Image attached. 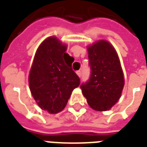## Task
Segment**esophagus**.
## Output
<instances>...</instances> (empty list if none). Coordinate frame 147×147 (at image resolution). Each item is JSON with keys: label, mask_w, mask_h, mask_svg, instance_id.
Wrapping results in <instances>:
<instances>
[{"label": "esophagus", "mask_w": 147, "mask_h": 147, "mask_svg": "<svg viewBox=\"0 0 147 147\" xmlns=\"http://www.w3.org/2000/svg\"><path fill=\"white\" fill-rule=\"evenodd\" d=\"M76 74H77L79 77H81V75H82V74H81V71H76Z\"/></svg>", "instance_id": "34e87169"}]
</instances>
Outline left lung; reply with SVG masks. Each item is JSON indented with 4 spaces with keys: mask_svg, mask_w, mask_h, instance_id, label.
Returning a JSON list of instances; mask_svg holds the SVG:
<instances>
[{
    "mask_svg": "<svg viewBox=\"0 0 147 147\" xmlns=\"http://www.w3.org/2000/svg\"><path fill=\"white\" fill-rule=\"evenodd\" d=\"M87 49L91 76L81 89L92 109L105 111L121 98L124 85L121 62L115 49L106 40H99Z\"/></svg>",
    "mask_w": 147,
    "mask_h": 147,
    "instance_id": "8db88e82",
    "label": "left lung"
}]
</instances>
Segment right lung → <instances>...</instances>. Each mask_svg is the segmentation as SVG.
Here are the masks:
<instances>
[{
	"instance_id": "obj_1",
	"label": "right lung",
	"mask_w": 147,
	"mask_h": 147,
	"mask_svg": "<svg viewBox=\"0 0 147 147\" xmlns=\"http://www.w3.org/2000/svg\"><path fill=\"white\" fill-rule=\"evenodd\" d=\"M67 46L55 36L43 41L36 52L29 75L31 94L39 107L49 114L64 109L71 94L80 85L71 69Z\"/></svg>"
}]
</instances>
